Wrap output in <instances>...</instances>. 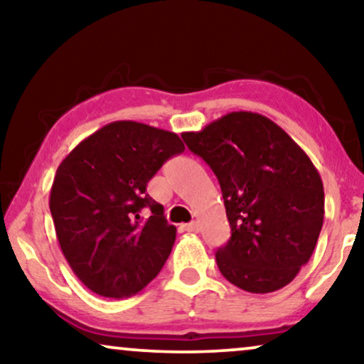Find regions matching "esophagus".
I'll return each mask as SVG.
<instances>
[{
  "instance_id": "obj_1",
  "label": "esophagus",
  "mask_w": 364,
  "mask_h": 364,
  "mask_svg": "<svg viewBox=\"0 0 364 364\" xmlns=\"http://www.w3.org/2000/svg\"><path fill=\"white\" fill-rule=\"evenodd\" d=\"M182 228L183 230H187V232H198L200 230V225H198V222H191V223H186V225H182Z\"/></svg>"
}]
</instances>
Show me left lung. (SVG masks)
Wrapping results in <instances>:
<instances>
[{"mask_svg": "<svg viewBox=\"0 0 364 364\" xmlns=\"http://www.w3.org/2000/svg\"><path fill=\"white\" fill-rule=\"evenodd\" d=\"M182 139L218 178L232 237L215 253L228 282L250 293L288 285L310 260L325 192L303 149L270 119L230 112Z\"/></svg>", "mask_w": 364, "mask_h": 364, "instance_id": "8db88e82", "label": "left lung"}]
</instances>
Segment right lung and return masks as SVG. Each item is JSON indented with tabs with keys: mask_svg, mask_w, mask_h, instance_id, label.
<instances>
[{
	"mask_svg": "<svg viewBox=\"0 0 364 364\" xmlns=\"http://www.w3.org/2000/svg\"><path fill=\"white\" fill-rule=\"evenodd\" d=\"M183 149L177 134L117 121L79 142L59 164L49 208L69 267L91 291L127 298L161 272L177 228L146 187Z\"/></svg>",
	"mask_w": 364,
	"mask_h": 364,
	"instance_id": "add662e5",
	"label": "right lung"
}]
</instances>
